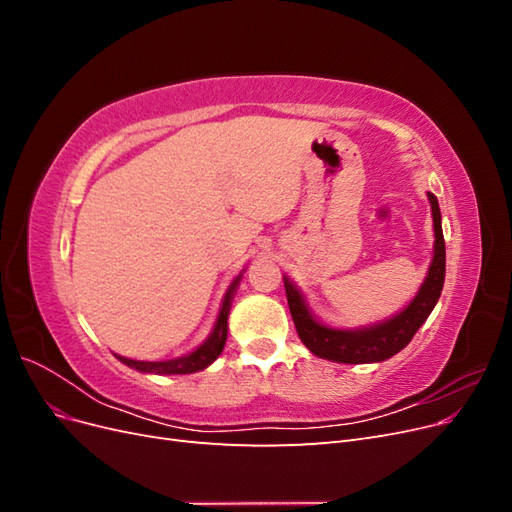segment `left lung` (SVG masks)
<instances>
[{"instance_id":"left-lung-1","label":"left lung","mask_w":512,"mask_h":512,"mask_svg":"<svg viewBox=\"0 0 512 512\" xmlns=\"http://www.w3.org/2000/svg\"><path fill=\"white\" fill-rule=\"evenodd\" d=\"M433 218V258L427 269L425 280L414 294V299L397 312L395 316L382 322L369 324L359 329H335L320 322L312 309H309L305 294L294 286L284 275L288 307L294 320V327L301 337V342L309 352H314L320 359L335 363H380L391 359L399 350H404L414 333L421 329V324L429 318L431 309L436 307L446 273V247L442 235V213L438 207V198L427 192Z\"/></svg>"}]
</instances>
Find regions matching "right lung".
Listing matches in <instances>:
<instances>
[{
    "mask_svg": "<svg viewBox=\"0 0 512 512\" xmlns=\"http://www.w3.org/2000/svg\"><path fill=\"white\" fill-rule=\"evenodd\" d=\"M245 271V269H243ZM243 271L232 280V284L228 286L224 299H222V307H220V314L218 320L213 324V331L209 333V337L205 339L203 344H200L196 350L177 356V359H168V361H134V359H126V356L115 354L117 359L128 365L136 371H143V374H158V376H173V374H194V371H200L209 367L224 350L226 344V337H228V314H230V305H232V297H235V292L239 288L241 282V275Z\"/></svg>",
    "mask_w": 512,
    "mask_h": 512,
    "instance_id": "1",
    "label": "right lung"
}]
</instances>
